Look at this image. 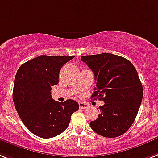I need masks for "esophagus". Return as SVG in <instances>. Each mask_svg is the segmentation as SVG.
Masks as SVG:
<instances>
[{
	"label": "esophagus",
	"instance_id": "esophagus-1",
	"mask_svg": "<svg viewBox=\"0 0 158 158\" xmlns=\"http://www.w3.org/2000/svg\"><path fill=\"white\" fill-rule=\"evenodd\" d=\"M79 108H81V109H86V108H87L88 107H89L88 104H85V103H82V102L79 103Z\"/></svg>",
	"mask_w": 158,
	"mask_h": 158
}]
</instances>
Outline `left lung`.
<instances>
[{"instance_id": "obj_1", "label": "left lung", "mask_w": 158, "mask_h": 158, "mask_svg": "<svg viewBox=\"0 0 158 158\" xmlns=\"http://www.w3.org/2000/svg\"><path fill=\"white\" fill-rule=\"evenodd\" d=\"M81 60L95 75L96 87L91 97L104 102L90 126L104 137L121 136L133 124L142 101L143 87L136 68L128 59L108 53L82 56Z\"/></svg>"}]
</instances>
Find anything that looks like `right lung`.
I'll use <instances>...</instances> for the list:
<instances>
[{
    "label": "right lung",
    "instance_id": "1",
    "mask_svg": "<svg viewBox=\"0 0 158 158\" xmlns=\"http://www.w3.org/2000/svg\"><path fill=\"white\" fill-rule=\"evenodd\" d=\"M74 57L41 55L17 71L13 91L15 108L26 128L39 137L48 139L62 133L79 109L75 100L55 101L50 92L51 87L59 83L62 67Z\"/></svg>",
    "mask_w": 158,
    "mask_h": 158
}]
</instances>
